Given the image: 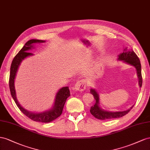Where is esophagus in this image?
<instances>
[{
    "instance_id": "1",
    "label": "esophagus",
    "mask_w": 150,
    "mask_h": 150,
    "mask_svg": "<svg viewBox=\"0 0 150 150\" xmlns=\"http://www.w3.org/2000/svg\"><path fill=\"white\" fill-rule=\"evenodd\" d=\"M86 85H87V82L85 80H80L78 81L75 85V91H83L85 89V87H86Z\"/></svg>"
}]
</instances>
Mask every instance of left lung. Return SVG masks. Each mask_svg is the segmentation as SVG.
<instances>
[{
    "label": "left lung",
    "mask_w": 150,
    "mask_h": 150,
    "mask_svg": "<svg viewBox=\"0 0 150 150\" xmlns=\"http://www.w3.org/2000/svg\"><path fill=\"white\" fill-rule=\"evenodd\" d=\"M117 59L119 61H122L124 63H126L128 65H130L134 67L137 72V76L138 78V83L140 87L142 86V66L139 58L136 54L132 50H129L127 48L123 50L122 53H121L118 55ZM91 94L93 96L94 99L96 100V103L91 108V113L92 115L98 119L101 120H106V119H111L114 118H119L127 114L131 109L133 108L132 105L129 109L124 111H117V112H112V111L105 110L102 109L100 107L99 102V95L96 91V88H91Z\"/></svg>",
    "instance_id": "obj_1"
}]
</instances>
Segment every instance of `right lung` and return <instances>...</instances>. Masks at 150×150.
<instances>
[{
	"label": "right lung",
	"mask_w": 150,
	"mask_h": 150,
	"mask_svg": "<svg viewBox=\"0 0 150 150\" xmlns=\"http://www.w3.org/2000/svg\"><path fill=\"white\" fill-rule=\"evenodd\" d=\"M45 41L40 40H29L23 48L21 49L19 52L16 54L12 62L10 71V77H9V87L11 96L15 101L16 105H18L19 109L21 110L24 115L32 119L33 121L41 122H50L56 119L62 113L64 105L67 98L70 96V92L68 87H64L58 90L55 96L54 102L52 105V108L46 110L44 112H31L24 109L21 105L17 99L16 91L15 88V79L16 76L17 72L18 71L19 67L21 62L27 57L33 56L34 54L29 53V50L35 48V45L36 43H42L45 42Z\"/></svg>",
	"instance_id": "add662e5"
}]
</instances>
